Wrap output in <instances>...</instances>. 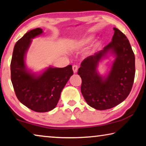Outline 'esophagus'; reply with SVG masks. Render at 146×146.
I'll use <instances>...</instances> for the list:
<instances>
[{
    "mask_svg": "<svg viewBox=\"0 0 146 146\" xmlns=\"http://www.w3.org/2000/svg\"><path fill=\"white\" fill-rule=\"evenodd\" d=\"M78 70V66H76V65H73V71L74 73H76L77 72Z\"/></svg>",
    "mask_w": 146,
    "mask_h": 146,
    "instance_id": "34e87169",
    "label": "esophagus"
}]
</instances>
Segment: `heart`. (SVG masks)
Here are the masks:
<instances>
[{
    "label": "heart",
    "instance_id": "heart-1",
    "mask_svg": "<svg viewBox=\"0 0 146 146\" xmlns=\"http://www.w3.org/2000/svg\"><path fill=\"white\" fill-rule=\"evenodd\" d=\"M93 40H94L93 36L86 37V38L82 39V40H80L79 41H78V43L77 44L78 47L82 48V47H86V46L89 45L90 43H91L92 42V41H93Z\"/></svg>",
    "mask_w": 146,
    "mask_h": 146
}]
</instances>
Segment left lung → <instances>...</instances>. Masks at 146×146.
<instances>
[{
  "label": "left lung",
  "mask_w": 146,
  "mask_h": 146,
  "mask_svg": "<svg viewBox=\"0 0 146 146\" xmlns=\"http://www.w3.org/2000/svg\"><path fill=\"white\" fill-rule=\"evenodd\" d=\"M112 41L103 50L85 58L78 75L82 78L81 92L91 107L103 110L123 102L133 87L135 75V57L128 39L114 28ZM108 54L115 56L108 75L104 77L97 71L98 62Z\"/></svg>",
  "instance_id": "obj_1"
}]
</instances>
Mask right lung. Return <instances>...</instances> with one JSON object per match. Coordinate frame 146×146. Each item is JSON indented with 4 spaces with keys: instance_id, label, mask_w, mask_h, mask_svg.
<instances>
[{
    "instance_id": "1",
    "label": "right lung",
    "mask_w": 146,
    "mask_h": 146,
    "mask_svg": "<svg viewBox=\"0 0 146 146\" xmlns=\"http://www.w3.org/2000/svg\"><path fill=\"white\" fill-rule=\"evenodd\" d=\"M43 32L40 28L27 32L16 42L11 58V80L17 99L37 112H46L56 107L62 90L73 75L72 66L48 67L40 74L34 73L25 64V56L32 39Z\"/></svg>"
}]
</instances>
